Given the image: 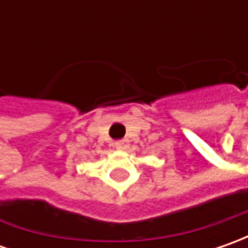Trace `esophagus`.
Returning a JSON list of instances; mask_svg holds the SVG:
<instances>
[{
	"label": "esophagus",
	"mask_w": 248,
	"mask_h": 248,
	"mask_svg": "<svg viewBox=\"0 0 248 248\" xmlns=\"http://www.w3.org/2000/svg\"><path fill=\"white\" fill-rule=\"evenodd\" d=\"M114 146H116V149H119V150H125V149H128L129 143L127 139H121V140H117L114 143Z\"/></svg>",
	"instance_id": "esophagus-1"
}]
</instances>
